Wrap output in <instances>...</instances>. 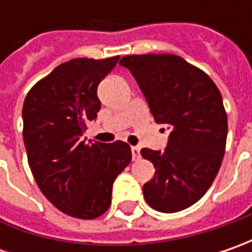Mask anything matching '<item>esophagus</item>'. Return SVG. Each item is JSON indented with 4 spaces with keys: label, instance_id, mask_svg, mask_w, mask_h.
<instances>
[{
    "label": "esophagus",
    "instance_id": "1",
    "mask_svg": "<svg viewBox=\"0 0 252 252\" xmlns=\"http://www.w3.org/2000/svg\"><path fill=\"white\" fill-rule=\"evenodd\" d=\"M131 156H133V160L140 158V147L139 146H131Z\"/></svg>",
    "mask_w": 252,
    "mask_h": 252
}]
</instances>
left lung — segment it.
<instances>
[{
	"mask_svg": "<svg viewBox=\"0 0 252 252\" xmlns=\"http://www.w3.org/2000/svg\"><path fill=\"white\" fill-rule=\"evenodd\" d=\"M137 81L157 123L172 129L164 151L143 149L154 177L143 185L151 208L175 213L210 188L221 165L227 115L221 94L205 71L175 54H133L119 62Z\"/></svg>",
	"mask_w": 252,
	"mask_h": 252,
	"instance_id": "obj_1",
	"label": "left lung"
}]
</instances>
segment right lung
<instances>
[{
    "mask_svg": "<svg viewBox=\"0 0 252 252\" xmlns=\"http://www.w3.org/2000/svg\"><path fill=\"white\" fill-rule=\"evenodd\" d=\"M119 56L73 59L28 92L22 108L28 162L39 189L59 210L77 219L102 216L116 177L129 165L125 141L87 143V123L101 109L96 90Z\"/></svg>",
    "mask_w": 252,
    "mask_h": 252,
    "instance_id": "right-lung-1",
    "label": "right lung"
}]
</instances>
